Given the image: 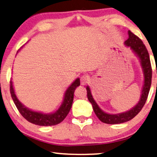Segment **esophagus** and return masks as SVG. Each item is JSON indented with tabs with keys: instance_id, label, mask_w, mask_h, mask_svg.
Here are the masks:
<instances>
[{
	"instance_id": "esophagus-1",
	"label": "esophagus",
	"mask_w": 157,
	"mask_h": 157,
	"mask_svg": "<svg viewBox=\"0 0 157 157\" xmlns=\"http://www.w3.org/2000/svg\"><path fill=\"white\" fill-rule=\"evenodd\" d=\"M80 82H81V84L82 85H86V84L88 83V82H89L88 77L86 75H82L80 78Z\"/></svg>"
}]
</instances>
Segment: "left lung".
<instances>
[{
	"label": "left lung",
	"mask_w": 157,
	"mask_h": 157,
	"mask_svg": "<svg viewBox=\"0 0 157 157\" xmlns=\"http://www.w3.org/2000/svg\"><path fill=\"white\" fill-rule=\"evenodd\" d=\"M128 35H129V37L125 41V43L126 46H130L132 48V50L140 58L142 69H143L144 82L143 89H142V96L138 104L134 108L130 110L129 111L119 114H108L101 111V109L98 106L97 104L93 99L90 87L86 86V89L88 100L92 104L94 111L98 117V118L104 123L119 124L127 122V121H129L131 119H132L140 113V111L143 108L144 105L146 103L147 97H148L149 90H150L151 77H152V69H151L148 51H147L145 45L138 36L133 34L131 31H128Z\"/></svg>",
	"instance_id": "left-lung-1"
}]
</instances>
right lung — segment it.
<instances>
[{
  "instance_id": "right-lung-1",
  "label": "right lung",
  "mask_w": 157,
  "mask_h": 157,
  "mask_svg": "<svg viewBox=\"0 0 157 157\" xmlns=\"http://www.w3.org/2000/svg\"><path fill=\"white\" fill-rule=\"evenodd\" d=\"M79 85H80V82H79V79L78 78L67 88L65 92L64 100L61 106L55 113L51 114H44L39 113V112L33 111L32 110L28 109L27 107L21 104L14 92L13 82L11 80L10 82V91L12 99L15 103L19 112L27 121L37 125L51 126L57 125L62 122L68 114L70 110L71 109L72 101H73L75 90L78 86H79Z\"/></svg>"
}]
</instances>
